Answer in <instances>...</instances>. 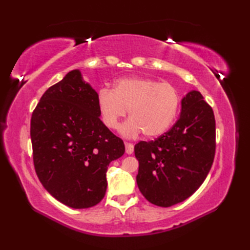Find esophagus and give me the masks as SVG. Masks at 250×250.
Here are the masks:
<instances>
[{
	"label": "esophagus",
	"instance_id": "esophagus-1",
	"mask_svg": "<svg viewBox=\"0 0 250 250\" xmlns=\"http://www.w3.org/2000/svg\"><path fill=\"white\" fill-rule=\"evenodd\" d=\"M125 152L128 153V155H132L134 151L133 144H131V143H125Z\"/></svg>",
	"mask_w": 250,
	"mask_h": 250
}]
</instances>
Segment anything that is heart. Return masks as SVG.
<instances>
[{"label": "heart", "instance_id": "heart-1", "mask_svg": "<svg viewBox=\"0 0 250 250\" xmlns=\"http://www.w3.org/2000/svg\"><path fill=\"white\" fill-rule=\"evenodd\" d=\"M97 106L107 128H118L129 109L131 118L121 126L120 133L134 137L143 132L153 139L166 133L174 124L180 107V97L171 83L147 77H125L116 81L113 90L100 89Z\"/></svg>", "mask_w": 250, "mask_h": 250}]
</instances>
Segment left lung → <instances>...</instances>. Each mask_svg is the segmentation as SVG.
I'll return each mask as SVG.
<instances>
[{"label":"left lung","instance_id":"8db88e82","mask_svg":"<svg viewBox=\"0 0 250 250\" xmlns=\"http://www.w3.org/2000/svg\"><path fill=\"white\" fill-rule=\"evenodd\" d=\"M214 111L203 95L191 90L182 99L179 119L157 140L134 147L139 160L136 183L157 206L168 207L188 199L203 184L215 157Z\"/></svg>","mask_w":250,"mask_h":250}]
</instances>
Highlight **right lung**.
I'll return each instance as SVG.
<instances>
[{
  "label": "right lung",
  "mask_w": 250,
  "mask_h": 250,
  "mask_svg": "<svg viewBox=\"0 0 250 250\" xmlns=\"http://www.w3.org/2000/svg\"><path fill=\"white\" fill-rule=\"evenodd\" d=\"M98 92L79 70L47 89L32 114L31 141L37 176L48 192L72 208L100 203L106 171L125 144L100 119Z\"/></svg>",
  "instance_id": "right-lung-1"
}]
</instances>
